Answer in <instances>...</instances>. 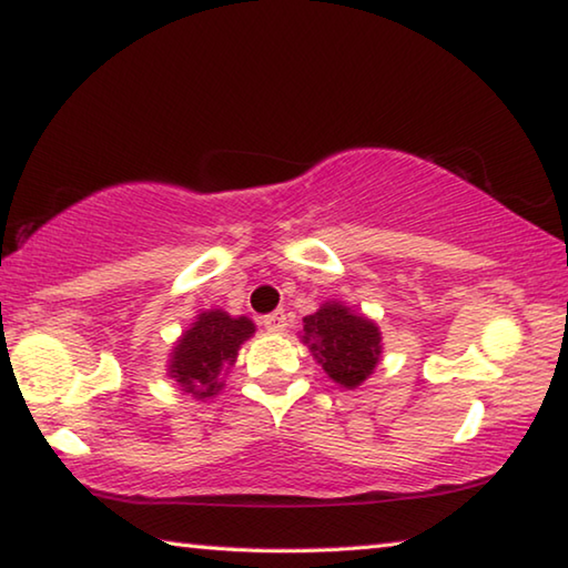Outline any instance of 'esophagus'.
<instances>
[{
  "instance_id": "esophagus-1",
  "label": "esophagus",
  "mask_w": 568,
  "mask_h": 568,
  "mask_svg": "<svg viewBox=\"0 0 568 568\" xmlns=\"http://www.w3.org/2000/svg\"><path fill=\"white\" fill-rule=\"evenodd\" d=\"M263 325H265V331H271V333H281L285 325H287V321H285V313L283 311H275V313H267V315H263V321H261Z\"/></svg>"
}]
</instances>
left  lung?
Wrapping results in <instances>:
<instances>
[{
    "label": "left lung",
    "instance_id": "obj_1",
    "mask_svg": "<svg viewBox=\"0 0 568 568\" xmlns=\"http://www.w3.org/2000/svg\"><path fill=\"white\" fill-rule=\"evenodd\" d=\"M303 323V341L335 383L355 388L376 368L381 355L376 323L351 313V307L341 303H325Z\"/></svg>",
    "mask_w": 568,
    "mask_h": 568
}]
</instances>
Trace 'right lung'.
<instances>
[{"mask_svg": "<svg viewBox=\"0 0 568 568\" xmlns=\"http://www.w3.org/2000/svg\"><path fill=\"white\" fill-rule=\"evenodd\" d=\"M255 333L253 321L230 318L223 311L203 313L192 328L178 341L172 353L170 373L187 393L197 398L215 396L220 373L237 358L240 343Z\"/></svg>", "mask_w": 568, "mask_h": 568, "instance_id": "obj_1", "label": "right lung"}]
</instances>
